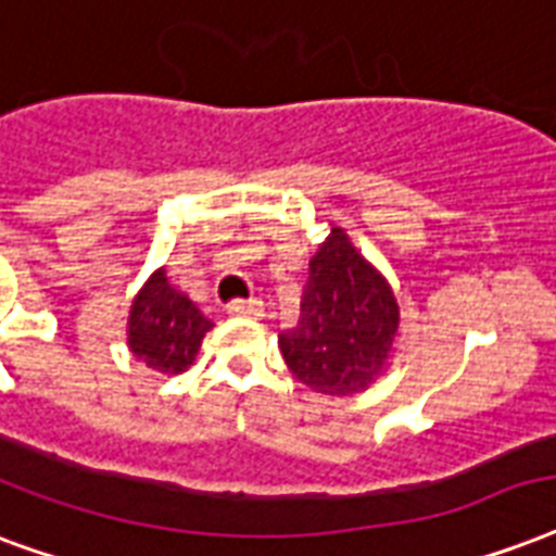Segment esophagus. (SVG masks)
Listing matches in <instances>:
<instances>
[{"label": "esophagus", "mask_w": 556, "mask_h": 556, "mask_svg": "<svg viewBox=\"0 0 556 556\" xmlns=\"http://www.w3.org/2000/svg\"><path fill=\"white\" fill-rule=\"evenodd\" d=\"M227 312L232 317H262V303L260 300H232L227 303Z\"/></svg>", "instance_id": "esophagus-1"}]
</instances>
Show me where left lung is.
<instances>
[{
    "mask_svg": "<svg viewBox=\"0 0 556 556\" xmlns=\"http://www.w3.org/2000/svg\"><path fill=\"white\" fill-rule=\"evenodd\" d=\"M400 303L388 279L332 227L308 262L300 320L279 334L288 370L324 396L370 388L391 362Z\"/></svg>",
    "mask_w": 556,
    "mask_h": 556,
    "instance_id": "left-lung-1",
    "label": "left lung"
}]
</instances>
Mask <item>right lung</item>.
Segmentation results:
<instances>
[{
    "label": "right lung",
    "instance_id": "add662e5",
    "mask_svg": "<svg viewBox=\"0 0 556 556\" xmlns=\"http://www.w3.org/2000/svg\"><path fill=\"white\" fill-rule=\"evenodd\" d=\"M212 329L210 317L177 291L165 270H154L130 306L127 346L139 362L163 376H177L194 362L203 334Z\"/></svg>",
    "mask_w": 556,
    "mask_h": 556
}]
</instances>
